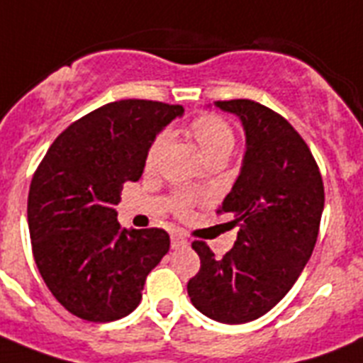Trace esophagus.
Returning a JSON list of instances; mask_svg holds the SVG:
<instances>
[{"instance_id":"1","label":"esophagus","mask_w":363,"mask_h":363,"mask_svg":"<svg viewBox=\"0 0 363 363\" xmlns=\"http://www.w3.org/2000/svg\"><path fill=\"white\" fill-rule=\"evenodd\" d=\"M190 242H188V239L184 238V235L181 234H172V247L173 248H184L188 247Z\"/></svg>"}]
</instances>
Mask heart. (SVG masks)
I'll use <instances>...</instances> for the list:
<instances>
[{"instance_id":"1","label":"heart","mask_w":363,"mask_h":363,"mask_svg":"<svg viewBox=\"0 0 363 363\" xmlns=\"http://www.w3.org/2000/svg\"><path fill=\"white\" fill-rule=\"evenodd\" d=\"M190 135L199 146L206 160L228 159L235 146L234 131L226 121L217 115H199L190 124ZM168 144V135L160 133L153 138L146 153V168H155Z\"/></svg>"}]
</instances>
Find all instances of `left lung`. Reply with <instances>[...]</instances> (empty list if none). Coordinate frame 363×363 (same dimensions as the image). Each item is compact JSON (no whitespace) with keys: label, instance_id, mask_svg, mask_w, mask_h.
<instances>
[{"label":"left lung","instance_id":"1","mask_svg":"<svg viewBox=\"0 0 363 363\" xmlns=\"http://www.w3.org/2000/svg\"><path fill=\"white\" fill-rule=\"evenodd\" d=\"M213 106L238 116L245 131L241 169L219 210L239 232L220 259L203 241L191 245L201 270L188 296L204 316L239 325L291 291L316 245L325 194L313 153L283 116L252 100Z\"/></svg>","mask_w":363,"mask_h":363}]
</instances>
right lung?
I'll use <instances>...</instances> for the list:
<instances>
[{
  "mask_svg": "<svg viewBox=\"0 0 363 363\" xmlns=\"http://www.w3.org/2000/svg\"><path fill=\"white\" fill-rule=\"evenodd\" d=\"M182 106L121 100L69 125L30 182L34 261L60 303L82 320L128 316L143 299L146 276L169 250L160 228H122L116 220L125 182L143 177L153 138Z\"/></svg>",
  "mask_w": 363,
  "mask_h": 363,
  "instance_id": "obj_1",
  "label": "right lung"
}]
</instances>
